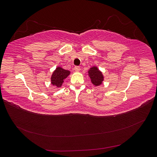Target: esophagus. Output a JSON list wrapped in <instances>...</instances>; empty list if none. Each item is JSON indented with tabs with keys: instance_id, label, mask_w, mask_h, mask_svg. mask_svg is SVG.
Wrapping results in <instances>:
<instances>
[{
	"instance_id": "esophagus-1",
	"label": "esophagus",
	"mask_w": 157,
	"mask_h": 157,
	"mask_svg": "<svg viewBox=\"0 0 157 157\" xmlns=\"http://www.w3.org/2000/svg\"><path fill=\"white\" fill-rule=\"evenodd\" d=\"M74 69H75L76 72H79L80 70V67H78V66H75Z\"/></svg>"
}]
</instances>
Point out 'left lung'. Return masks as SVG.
<instances>
[{
    "label": "left lung",
    "mask_w": 157,
    "mask_h": 157,
    "mask_svg": "<svg viewBox=\"0 0 157 157\" xmlns=\"http://www.w3.org/2000/svg\"><path fill=\"white\" fill-rule=\"evenodd\" d=\"M88 76L91 80L92 83L95 86H98L99 85L102 84L104 80V77L101 71L96 66L90 68L88 70Z\"/></svg>",
    "instance_id": "obj_1"
}]
</instances>
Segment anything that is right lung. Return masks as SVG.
Listing matches in <instances>:
<instances>
[{"mask_svg":"<svg viewBox=\"0 0 157 157\" xmlns=\"http://www.w3.org/2000/svg\"><path fill=\"white\" fill-rule=\"evenodd\" d=\"M71 72L61 67H57L51 76V84L56 88L62 86L64 80L70 75Z\"/></svg>","mask_w":157,"mask_h":157,"instance_id":"add662e5","label":"right lung"}]
</instances>
